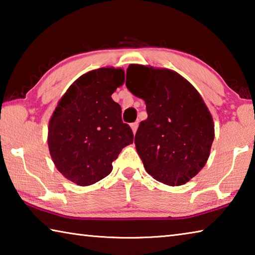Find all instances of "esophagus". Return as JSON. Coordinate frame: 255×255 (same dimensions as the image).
Here are the masks:
<instances>
[{"label":"esophagus","mask_w":255,"mask_h":255,"mask_svg":"<svg viewBox=\"0 0 255 255\" xmlns=\"http://www.w3.org/2000/svg\"><path fill=\"white\" fill-rule=\"evenodd\" d=\"M130 127H131V129H132V132L136 133L137 128H138V123H132V124H130Z\"/></svg>","instance_id":"1"}]
</instances>
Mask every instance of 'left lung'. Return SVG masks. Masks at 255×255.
Segmentation results:
<instances>
[{
    "label": "left lung",
    "instance_id": "1",
    "mask_svg": "<svg viewBox=\"0 0 255 255\" xmlns=\"http://www.w3.org/2000/svg\"><path fill=\"white\" fill-rule=\"evenodd\" d=\"M126 85L146 103L148 117L135 136L145 170L164 184L188 182L205 166L215 137L200 94L178 73L136 64L127 68Z\"/></svg>",
    "mask_w": 255,
    "mask_h": 255
}]
</instances>
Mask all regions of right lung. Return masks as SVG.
Here are the masks:
<instances>
[{"label": "right lung", "mask_w": 255, "mask_h": 255, "mask_svg": "<svg viewBox=\"0 0 255 255\" xmlns=\"http://www.w3.org/2000/svg\"><path fill=\"white\" fill-rule=\"evenodd\" d=\"M125 82L122 68L103 67L79 77L60 99L48 127L57 170L79 185H91L112 171V162L133 133L111 94Z\"/></svg>", "instance_id": "add662e5"}]
</instances>
